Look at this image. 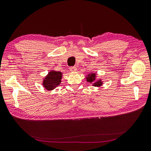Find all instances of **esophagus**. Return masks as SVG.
Here are the masks:
<instances>
[{
	"instance_id": "1",
	"label": "esophagus",
	"mask_w": 151,
	"mask_h": 151,
	"mask_svg": "<svg viewBox=\"0 0 151 151\" xmlns=\"http://www.w3.org/2000/svg\"><path fill=\"white\" fill-rule=\"evenodd\" d=\"M69 70H70L71 72H75L76 71V68L75 66H71L69 68Z\"/></svg>"
}]
</instances>
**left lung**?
Masks as SVG:
<instances>
[{"mask_svg":"<svg viewBox=\"0 0 151 151\" xmlns=\"http://www.w3.org/2000/svg\"><path fill=\"white\" fill-rule=\"evenodd\" d=\"M96 75L95 74V73H91L88 75V76L86 77V79H87V82H90V83H92L96 80ZM102 84H103V82H102L101 80H99L98 81H96V82H95L93 83V86H96V87H99V86H101Z\"/></svg>","mask_w":151,"mask_h":151,"instance_id":"left-lung-1","label":"left lung"}]
</instances>
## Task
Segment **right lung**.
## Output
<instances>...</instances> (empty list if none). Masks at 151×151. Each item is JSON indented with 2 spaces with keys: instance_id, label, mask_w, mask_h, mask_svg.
Returning <instances> with one entry per match:
<instances>
[{
  "instance_id": "1",
  "label": "right lung",
  "mask_w": 151,
  "mask_h": 151,
  "mask_svg": "<svg viewBox=\"0 0 151 151\" xmlns=\"http://www.w3.org/2000/svg\"><path fill=\"white\" fill-rule=\"evenodd\" d=\"M63 74L60 71H51L43 80L42 86L48 91H52L57 87L61 82Z\"/></svg>"
}]
</instances>
